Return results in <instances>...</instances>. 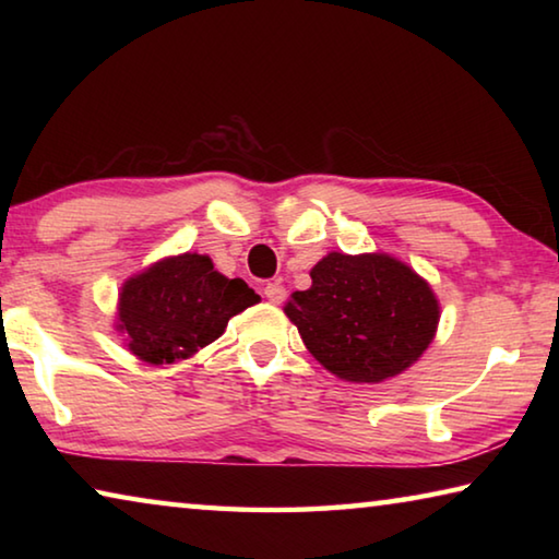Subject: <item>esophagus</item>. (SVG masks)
Segmentation results:
<instances>
[{"label":"esophagus","instance_id":"esophagus-1","mask_svg":"<svg viewBox=\"0 0 559 559\" xmlns=\"http://www.w3.org/2000/svg\"><path fill=\"white\" fill-rule=\"evenodd\" d=\"M263 296H266L271 302H276V306H278V302L286 300V288H283L278 281L276 283H269V286L263 288Z\"/></svg>","mask_w":559,"mask_h":559}]
</instances>
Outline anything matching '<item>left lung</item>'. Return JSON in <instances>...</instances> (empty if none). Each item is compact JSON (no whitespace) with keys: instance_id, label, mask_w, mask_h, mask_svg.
<instances>
[{"instance_id":"obj_1","label":"left lung","mask_w":559,"mask_h":559,"mask_svg":"<svg viewBox=\"0 0 559 559\" xmlns=\"http://www.w3.org/2000/svg\"><path fill=\"white\" fill-rule=\"evenodd\" d=\"M310 281L283 313L340 380L380 384L409 370L437 337V293L390 253L330 251L310 269Z\"/></svg>"}]
</instances>
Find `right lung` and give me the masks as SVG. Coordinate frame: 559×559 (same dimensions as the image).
<instances>
[{"instance_id":"add662e5","label":"right lung","mask_w":559,"mask_h":559,"mask_svg":"<svg viewBox=\"0 0 559 559\" xmlns=\"http://www.w3.org/2000/svg\"><path fill=\"white\" fill-rule=\"evenodd\" d=\"M259 300L241 278L214 271L204 253H177L122 283L116 333L143 362L173 365L222 337L229 320Z\"/></svg>"}]
</instances>
